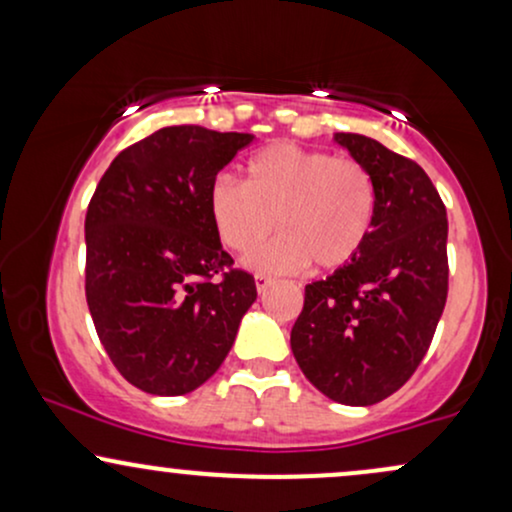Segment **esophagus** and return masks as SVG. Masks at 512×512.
Instances as JSON below:
<instances>
[{
	"label": "esophagus",
	"mask_w": 512,
	"mask_h": 512,
	"mask_svg": "<svg viewBox=\"0 0 512 512\" xmlns=\"http://www.w3.org/2000/svg\"><path fill=\"white\" fill-rule=\"evenodd\" d=\"M255 284H257V291H267V286L272 284V279H269V276H264V274H257L255 276Z\"/></svg>",
	"instance_id": "esophagus-1"
}]
</instances>
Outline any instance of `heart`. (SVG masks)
I'll use <instances>...</instances> for the list:
<instances>
[{
  "label": "heart",
  "mask_w": 512,
  "mask_h": 512,
  "mask_svg": "<svg viewBox=\"0 0 512 512\" xmlns=\"http://www.w3.org/2000/svg\"><path fill=\"white\" fill-rule=\"evenodd\" d=\"M209 214L228 250L245 255L279 226L281 236L250 255L260 272L344 267L368 240L375 216L373 178L354 158L296 144H272L248 161L245 182L219 175Z\"/></svg>",
  "instance_id": "b5f03b06"
}]
</instances>
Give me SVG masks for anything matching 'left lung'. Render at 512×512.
Masks as SVG:
<instances>
[{"label": "left lung", "instance_id": "1", "mask_svg": "<svg viewBox=\"0 0 512 512\" xmlns=\"http://www.w3.org/2000/svg\"><path fill=\"white\" fill-rule=\"evenodd\" d=\"M334 139L373 178V228L354 260L305 286L291 349L322 395L368 407L407 383L431 346L448 301V216L419 163L363 134Z\"/></svg>", "mask_w": 512, "mask_h": 512}]
</instances>
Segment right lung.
Segmentation results:
<instances>
[{"instance_id":"1","label":"right lung","mask_w":512,"mask_h":512,"mask_svg":"<svg viewBox=\"0 0 512 512\" xmlns=\"http://www.w3.org/2000/svg\"><path fill=\"white\" fill-rule=\"evenodd\" d=\"M252 134L173 125L113 158L86 211V303L105 354L149 395L207 383L255 303L209 214L216 173Z\"/></svg>"}]
</instances>
